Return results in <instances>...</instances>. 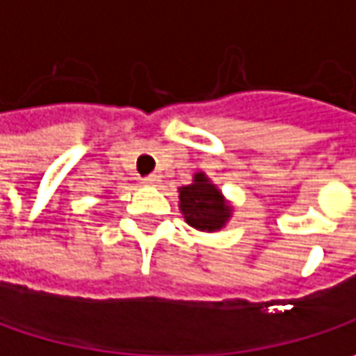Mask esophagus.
<instances>
[{
	"label": "esophagus",
	"instance_id": "esophagus-1",
	"mask_svg": "<svg viewBox=\"0 0 356 356\" xmlns=\"http://www.w3.org/2000/svg\"><path fill=\"white\" fill-rule=\"evenodd\" d=\"M159 179H161L159 175H146V177H143L140 181H143L145 185H154V183H156Z\"/></svg>",
	"mask_w": 356,
	"mask_h": 356
}]
</instances>
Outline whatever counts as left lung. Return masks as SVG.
<instances>
[{
    "instance_id": "1",
    "label": "left lung",
    "mask_w": 356,
    "mask_h": 356,
    "mask_svg": "<svg viewBox=\"0 0 356 356\" xmlns=\"http://www.w3.org/2000/svg\"><path fill=\"white\" fill-rule=\"evenodd\" d=\"M179 208L187 224L204 232L220 230L230 218V208L226 206L222 193L211 185L204 173H197L191 185L179 189Z\"/></svg>"
}]
</instances>
